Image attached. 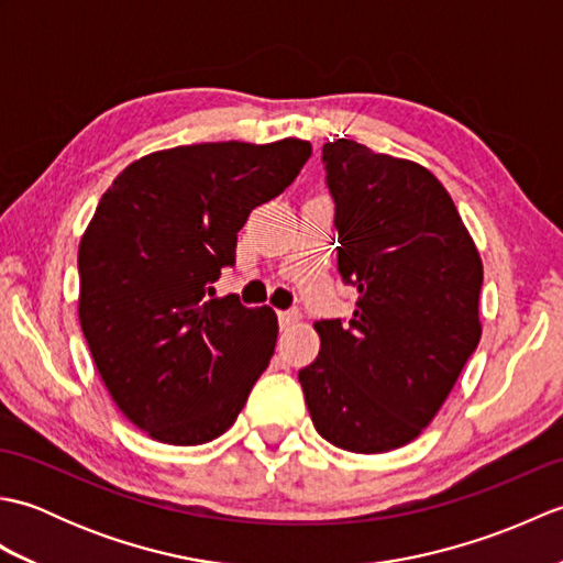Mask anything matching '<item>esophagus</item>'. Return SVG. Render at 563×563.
I'll list each match as a JSON object with an SVG mask.
<instances>
[{"instance_id":"1","label":"esophagus","mask_w":563,"mask_h":563,"mask_svg":"<svg viewBox=\"0 0 563 563\" xmlns=\"http://www.w3.org/2000/svg\"><path fill=\"white\" fill-rule=\"evenodd\" d=\"M278 321H280V329H288L295 324V321H300V312H297V309H285V312H278Z\"/></svg>"}]
</instances>
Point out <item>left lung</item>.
Here are the masks:
<instances>
[{"label":"left lung","mask_w":563,"mask_h":563,"mask_svg":"<svg viewBox=\"0 0 563 563\" xmlns=\"http://www.w3.org/2000/svg\"><path fill=\"white\" fill-rule=\"evenodd\" d=\"M339 273L357 290L349 324H314L300 369L312 423L357 454L421 435L482 339L484 268L450 194L421 164L339 137L321 147Z\"/></svg>","instance_id":"obj_1"}]
</instances>
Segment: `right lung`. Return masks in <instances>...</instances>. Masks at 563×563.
<instances>
[{"label":"right lung","mask_w":563,"mask_h":563,"mask_svg":"<svg viewBox=\"0 0 563 563\" xmlns=\"http://www.w3.org/2000/svg\"><path fill=\"white\" fill-rule=\"evenodd\" d=\"M305 140L202 142L133 162L79 244V324L115 406L169 445L220 438L278 339L271 307L212 296L249 212L288 188Z\"/></svg>","instance_id":"obj_1"}]
</instances>
